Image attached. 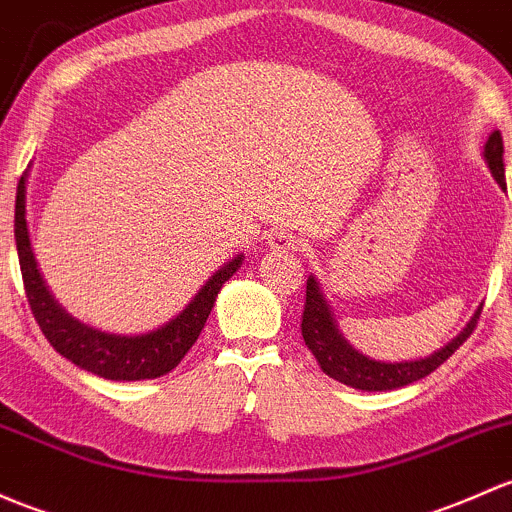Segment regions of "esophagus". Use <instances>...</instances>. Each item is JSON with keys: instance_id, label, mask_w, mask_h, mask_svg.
Here are the masks:
<instances>
[{"instance_id": "34e87169", "label": "esophagus", "mask_w": 512, "mask_h": 512, "mask_svg": "<svg viewBox=\"0 0 512 512\" xmlns=\"http://www.w3.org/2000/svg\"><path fill=\"white\" fill-rule=\"evenodd\" d=\"M299 240L297 235L294 233H287V230H274V233L270 235V240H267V247H270L272 252H289V250H297Z\"/></svg>"}]
</instances>
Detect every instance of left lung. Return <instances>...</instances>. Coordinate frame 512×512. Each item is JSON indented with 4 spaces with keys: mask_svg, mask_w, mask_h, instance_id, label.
<instances>
[{
    "mask_svg": "<svg viewBox=\"0 0 512 512\" xmlns=\"http://www.w3.org/2000/svg\"><path fill=\"white\" fill-rule=\"evenodd\" d=\"M481 157L486 161L488 169H491L498 186L505 188L503 137H500L498 129H493V132L488 134ZM481 309L483 304L473 311V316L466 321V326L461 328L446 346H441L439 351H434L432 355H424V358L417 360H400V363H385V360H375L370 358V355L355 351L351 343L346 341V336H343L341 328L336 324L331 304H328L324 292H321L319 279H316L314 274H309V279H306L304 316H301V336H304L306 348L314 353V358L319 360L321 370H324L328 378L338 380V383L348 387H355V390L385 392L417 383V380L434 373V370H437L439 365L471 336L473 326H476L478 316H481Z\"/></svg>",
    "mask_w": 512,
    "mask_h": 512,
    "instance_id": "obj_1",
    "label": "left lung"
}]
</instances>
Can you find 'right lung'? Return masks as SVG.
Here are the masks:
<instances>
[{
	"instance_id": "add662e5",
	"label": "right lung",
	"mask_w": 512,
	"mask_h": 512,
	"mask_svg": "<svg viewBox=\"0 0 512 512\" xmlns=\"http://www.w3.org/2000/svg\"><path fill=\"white\" fill-rule=\"evenodd\" d=\"M26 181H29V171L21 176L19 186H16L14 238L26 299H29L36 324L41 326L48 343L78 368L100 375L105 380H117V383L161 378L169 370H174L188 353V348L201 336L208 314L218 299V292L240 270L245 255L240 252L223 267H218L206 279V284L198 289L196 297L188 301L186 309L179 311L171 321H166L164 326L147 333H137V336L100 331V328L83 324L68 314L56 297L48 292V284L39 270L34 247H31L29 223H26Z\"/></svg>"
}]
</instances>
